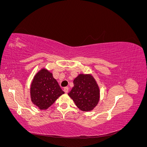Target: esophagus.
<instances>
[{"mask_svg": "<svg viewBox=\"0 0 147 147\" xmlns=\"http://www.w3.org/2000/svg\"><path fill=\"white\" fill-rule=\"evenodd\" d=\"M69 88L68 87H65L64 88V91L65 92V93H67L68 92V91H69Z\"/></svg>", "mask_w": 147, "mask_h": 147, "instance_id": "1", "label": "esophagus"}]
</instances>
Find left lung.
Returning <instances> with one entry per match:
<instances>
[{"instance_id":"obj_1","label":"left lung","mask_w":147,"mask_h":147,"mask_svg":"<svg viewBox=\"0 0 147 147\" xmlns=\"http://www.w3.org/2000/svg\"><path fill=\"white\" fill-rule=\"evenodd\" d=\"M74 87L68 93L78 109L84 112L94 109L100 99V90L91 74H79L74 80Z\"/></svg>"}]
</instances>
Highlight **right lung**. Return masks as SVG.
<instances>
[{"label":"right lung","mask_w":147,"mask_h":147,"mask_svg":"<svg viewBox=\"0 0 147 147\" xmlns=\"http://www.w3.org/2000/svg\"><path fill=\"white\" fill-rule=\"evenodd\" d=\"M30 98L40 110H46L64 92L60 88L53 74L45 68L35 75L30 85Z\"/></svg>","instance_id":"1"}]
</instances>
